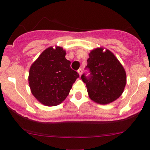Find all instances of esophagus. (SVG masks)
<instances>
[{
  "label": "esophagus",
  "instance_id": "obj_1",
  "mask_svg": "<svg viewBox=\"0 0 150 150\" xmlns=\"http://www.w3.org/2000/svg\"><path fill=\"white\" fill-rule=\"evenodd\" d=\"M77 72H78V73L80 74V75L81 76V75H82V68H80V69H78V70H77Z\"/></svg>",
  "mask_w": 150,
  "mask_h": 150
}]
</instances>
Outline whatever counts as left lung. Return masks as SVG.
Returning a JSON list of instances; mask_svg holds the SVG:
<instances>
[{"instance_id": "left-lung-1", "label": "left lung", "mask_w": 150, "mask_h": 150, "mask_svg": "<svg viewBox=\"0 0 150 150\" xmlns=\"http://www.w3.org/2000/svg\"><path fill=\"white\" fill-rule=\"evenodd\" d=\"M87 65L89 74L81 76L86 84L89 97L100 104H107L118 99L124 90L126 74L123 65L109 50H92Z\"/></svg>"}]
</instances>
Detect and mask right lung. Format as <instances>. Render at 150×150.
<instances>
[{
    "instance_id": "1",
    "label": "right lung",
    "mask_w": 150,
    "mask_h": 150,
    "mask_svg": "<svg viewBox=\"0 0 150 150\" xmlns=\"http://www.w3.org/2000/svg\"><path fill=\"white\" fill-rule=\"evenodd\" d=\"M61 47H49L31 66L29 85L34 97L46 106H56L69 94L79 74L70 68Z\"/></svg>"
}]
</instances>
